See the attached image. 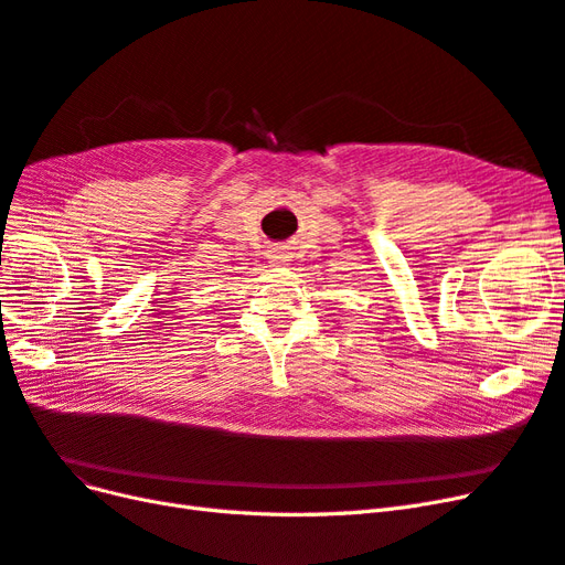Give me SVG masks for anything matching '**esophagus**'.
Here are the masks:
<instances>
[{"mask_svg":"<svg viewBox=\"0 0 565 565\" xmlns=\"http://www.w3.org/2000/svg\"><path fill=\"white\" fill-rule=\"evenodd\" d=\"M270 256H273V259H276V262H282V259H285V254H282V252H273Z\"/></svg>","mask_w":565,"mask_h":565,"instance_id":"34e87169","label":"esophagus"}]
</instances>
